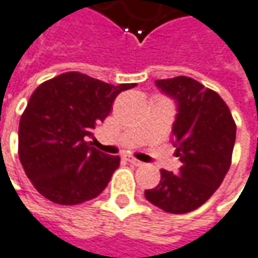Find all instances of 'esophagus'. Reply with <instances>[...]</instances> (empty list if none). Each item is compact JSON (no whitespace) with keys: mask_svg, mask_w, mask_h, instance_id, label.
<instances>
[{"mask_svg":"<svg viewBox=\"0 0 258 258\" xmlns=\"http://www.w3.org/2000/svg\"><path fill=\"white\" fill-rule=\"evenodd\" d=\"M127 160H128L131 164H134V166H143V164H144V163L140 162V160H137V159H136V157H133V156H128V157H127Z\"/></svg>","mask_w":258,"mask_h":258,"instance_id":"34e87169","label":"esophagus"}]
</instances>
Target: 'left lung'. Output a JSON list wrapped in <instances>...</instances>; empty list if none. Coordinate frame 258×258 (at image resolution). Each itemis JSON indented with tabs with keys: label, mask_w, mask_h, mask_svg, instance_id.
Listing matches in <instances>:
<instances>
[{
	"label": "left lung",
	"mask_w": 258,
	"mask_h": 258,
	"mask_svg": "<svg viewBox=\"0 0 258 258\" xmlns=\"http://www.w3.org/2000/svg\"><path fill=\"white\" fill-rule=\"evenodd\" d=\"M177 102L173 146L179 173L160 170V183L144 192L153 205L186 214L204 205L222 183L231 166L237 125L228 105L212 89L187 76L156 81Z\"/></svg>",
	"instance_id": "obj_1"
}]
</instances>
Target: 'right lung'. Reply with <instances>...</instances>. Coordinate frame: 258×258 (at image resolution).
Instances as JSON below:
<instances>
[{"label":"right lung","mask_w":258,"mask_h":258,"mask_svg":"<svg viewBox=\"0 0 258 258\" xmlns=\"http://www.w3.org/2000/svg\"><path fill=\"white\" fill-rule=\"evenodd\" d=\"M85 73L66 72L37 86L18 127V157L40 195L78 205L99 195L119 166L118 156L92 147V131L122 91Z\"/></svg>","instance_id":"right-lung-1"}]
</instances>
